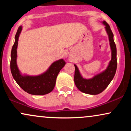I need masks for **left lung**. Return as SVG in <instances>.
Returning <instances> with one entry per match:
<instances>
[{
    "label": "left lung",
    "instance_id": "1",
    "mask_svg": "<svg viewBox=\"0 0 131 131\" xmlns=\"http://www.w3.org/2000/svg\"><path fill=\"white\" fill-rule=\"evenodd\" d=\"M108 35L110 45L112 50V59L107 68L104 71L96 75L92 79H84L81 76L77 66L74 64V83L79 91L85 94L97 95L103 92L113 79L117 68L116 47L113 40V34L109 25L105 21L103 22Z\"/></svg>",
    "mask_w": 131,
    "mask_h": 131
}]
</instances>
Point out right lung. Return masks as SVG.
Instances as JSON below:
<instances>
[{"instance_id":"right-lung-1","label":"right lung","mask_w":131,"mask_h":131,"mask_svg":"<svg viewBox=\"0 0 131 131\" xmlns=\"http://www.w3.org/2000/svg\"><path fill=\"white\" fill-rule=\"evenodd\" d=\"M21 30L22 27L19 26L15 35V41L12 49L10 60L12 74L19 86L28 94L36 95L49 94L53 91L57 76L66 64L65 61L63 59L55 61L51 64L46 72L39 76H22L16 64V49L18 37Z\"/></svg>"}]
</instances>
